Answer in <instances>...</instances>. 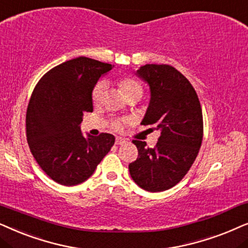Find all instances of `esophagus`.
<instances>
[{"label":"esophagus","instance_id":"34e87169","mask_svg":"<svg viewBox=\"0 0 248 248\" xmlns=\"http://www.w3.org/2000/svg\"><path fill=\"white\" fill-rule=\"evenodd\" d=\"M126 140H124V138H122V137H117L115 138V144L117 145H124V143H126Z\"/></svg>","mask_w":248,"mask_h":248}]
</instances>
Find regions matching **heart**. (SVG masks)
<instances>
[{
  "mask_svg": "<svg viewBox=\"0 0 248 248\" xmlns=\"http://www.w3.org/2000/svg\"><path fill=\"white\" fill-rule=\"evenodd\" d=\"M107 87L108 84L105 80H101L98 81L95 87L93 88V93H92V97H93L94 103H100V102L103 100L105 92H107ZM120 87L122 93L124 95H128L130 93H134V92H141V86L140 85V82L135 80L133 78H124L120 81ZM130 122L129 119L127 118H120V119H115V120L112 121V127L114 128L115 130L121 131L124 129L126 124H128Z\"/></svg>",
  "mask_w": 248,
  "mask_h": 248,
  "instance_id": "obj_1",
  "label": "heart"
}]
</instances>
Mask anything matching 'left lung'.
<instances>
[{"mask_svg":"<svg viewBox=\"0 0 248 248\" xmlns=\"http://www.w3.org/2000/svg\"><path fill=\"white\" fill-rule=\"evenodd\" d=\"M136 76L151 94L141 124H150L161 136L153 148L134 140L138 157L129 172L140 188L156 193L179 183L195 161L203 140L202 108L188 79L171 65H143Z\"/></svg>","mask_w":248,"mask_h":248,"instance_id":"left-lung-1","label":"left lung"}]
</instances>
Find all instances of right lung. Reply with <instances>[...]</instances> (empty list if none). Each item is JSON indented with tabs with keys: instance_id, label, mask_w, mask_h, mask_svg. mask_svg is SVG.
<instances>
[{
	"instance_id": "1",
	"label": "right lung",
	"mask_w": 248,
	"mask_h": 248,
	"mask_svg": "<svg viewBox=\"0 0 248 248\" xmlns=\"http://www.w3.org/2000/svg\"><path fill=\"white\" fill-rule=\"evenodd\" d=\"M111 69L90 58L72 59L43 76L32 92L27 141L36 162L58 184L84 183L113 146V135L84 136L80 130L82 115L93 112V88Z\"/></svg>"
}]
</instances>
